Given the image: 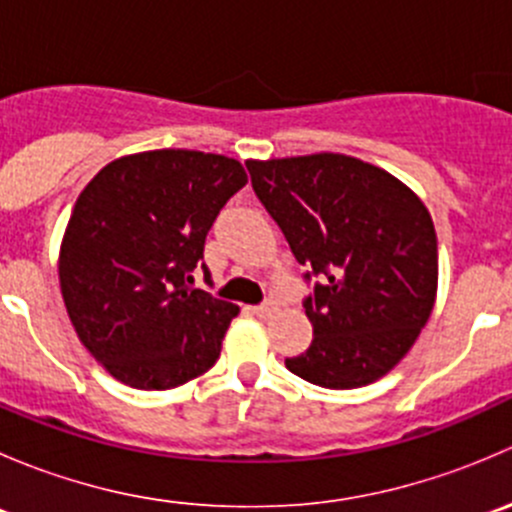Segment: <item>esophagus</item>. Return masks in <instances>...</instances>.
I'll list each match as a JSON object with an SVG mask.
<instances>
[{
  "instance_id": "34e87169",
  "label": "esophagus",
  "mask_w": 512,
  "mask_h": 512,
  "mask_svg": "<svg viewBox=\"0 0 512 512\" xmlns=\"http://www.w3.org/2000/svg\"><path fill=\"white\" fill-rule=\"evenodd\" d=\"M252 312H255L257 317L267 319V317H272V314L277 312V302H275V299H265V302H262V304L252 307Z\"/></svg>"
}]
</instances>
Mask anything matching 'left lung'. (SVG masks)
Masks as SVG:
<instances>
[{"instance_id":"left-lung-1","label":"left lung","mask_w":512,"mask_h":512,"mask_svg":"<svg viewBox=\"0 0 512 512\" xmlns=\"http://www.w3.org/2000/svg\"><path fill=\"white\" fill-rule=\"evenodd\" d=\"M245 165L312 282L302 304L314 339L285 359L287 369L324 389L389 374L436 302L438 242L426 205L386 170L342 153Z\"/></svg>"}]
</instances>
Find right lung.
Returning <instances> with one entry per match:
<instances>
[{
    "mask_svg": "<svg viewBox=\"0 0 512 512\" xmlns=\"http://www.w3.org/2000/svg\"><path fill=\"white\" fill-rule=\"evenodd\" d=\"M247 183L237 160L200 151H148L98 170L61 242L66 312L113 379L165 391L218 361L237 304L193 287L205 237Z\"/></svg>",
    "mask_w": 512,
    "mask_h": 512,
    "instance_id": "1",
    "label": "right lung"
}]
</instances>
